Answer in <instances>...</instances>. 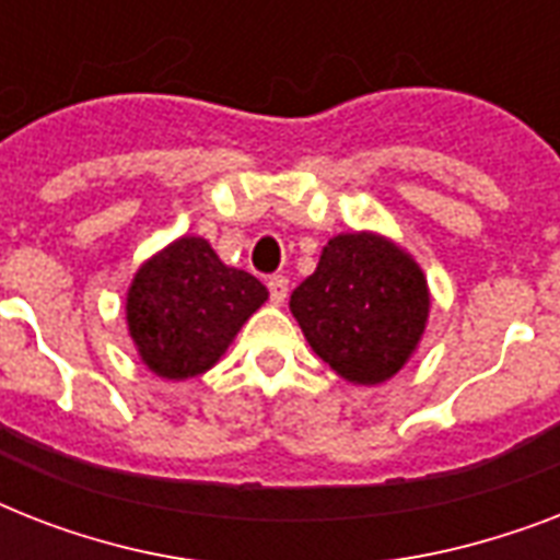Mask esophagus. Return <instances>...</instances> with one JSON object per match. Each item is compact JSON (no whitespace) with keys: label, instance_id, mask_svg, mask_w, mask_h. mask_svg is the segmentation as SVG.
I'll return each instance as SVG.
<instances>
[{"label":"esophagus","instance_id":"1","mask_svg":"<svg viewBox=\"0 0 560 560\" xmlns=\"http://www.w3.org/2000/svg\"><path fill=\"white\" fill-rule=\"evenodd\" d=\"M267 288H270L272 305H281V302L288 299V279H284V276H272V279L267 281Z\"/></svg>","mask_w":560,"mask_h":560}]
</instances>
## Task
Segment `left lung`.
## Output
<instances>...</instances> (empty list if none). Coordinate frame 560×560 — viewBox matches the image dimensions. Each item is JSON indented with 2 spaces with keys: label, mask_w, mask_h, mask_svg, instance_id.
Returning a JSON list of instances; mask_svg holds the SVG:
<instances>
[{
  "label": "left lung",
  "mask_w": 560,
  "mask_h": 560,
  "mask_svg": "<svg viewBox=\"0 0 560 560\" xmlns=\"http://www.w3.org/2000/svg\"><path fill=\"white\" fill-rule=\"evenodd\" d=\"M290 314L342 381L377 386L407 366L424 337L430 288L416 258L377 232H342L290 293Z\"/></svg>",
  "instance_id": "obj_1"
}]
</instances>
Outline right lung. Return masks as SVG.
Instances as JSON below:
<instances>
[{"label": "right lung", "mask_w": 560, "mask_h": 560, "mask_svg": "<svg viewBox=\"0 0 560 560\" xmlns=\"http://www.w3.org/2000/svg\"><path fill=\"white\" fill-rule=\"evenodd\" d=\"M267 288L229 267L206 237L183 235L151 255L127 288V331L156 377L188 381L218 363Z\"/></svg>", "instance_id": "1"}]
</instances>
